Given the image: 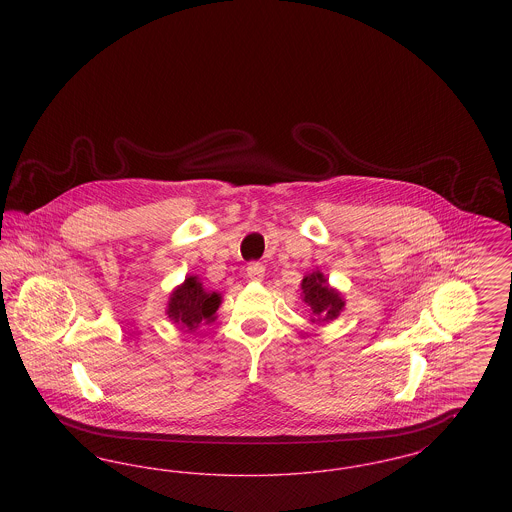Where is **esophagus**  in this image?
<instances>
[{
    "mask_svg": "<svg viewBox=\"0 0 512 512\" xmlns=\"http://www.w3.org/2000/svg\"><path fill=\"white\" fill-rule=\"evenodd\" d=\"M247 276L253 280V282H261L263 276H265V267L261 263H249L247 265Z\"/></svg>",
    "mask_w": 512,
    "mask_h": 512,
    "instance_id": "esophagus-1",
    "label": "esophagus"
}]
</instances>
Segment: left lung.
<instances>
[{
	"label": "left lung",
	"instance_id": "8db88e82",
	"mask_svg": "<svg viewBox=\"0 0 512 512\" xmlns=\"http://www.w3.org/2000/svg\"><path fill=\"white\" fill-rule=\"evenodd\" d=\"M303 293H305V303L313 309L315 317L322 320H334L343 309V299L340 293L332 288H328L326 278L320 272H313L311 276L303 278Z\"/></svg>",
	"mask_w": 512,
	"mask_h": 512
}]
</instances>
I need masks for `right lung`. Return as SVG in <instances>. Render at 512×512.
Instances as JSON below:
<instances>
[{
    "label": "right lung",
    "instance_id": "obj_1",
    "mask_svg": "<svg viewBox=\"0 0 512 512\" xmlns=\"http://www.w3.org/2000/svg\"><path fill=\"white\" fill-rule=\"evenodd\" d=\"M219 305V293L205 292L197 278L190 276L180 288L172 292L167 315L188 330H194L199 322L213 320Z\"/></svg>",
    "mask_w": 512,
    "mask_h": 512
}]
</instances>
